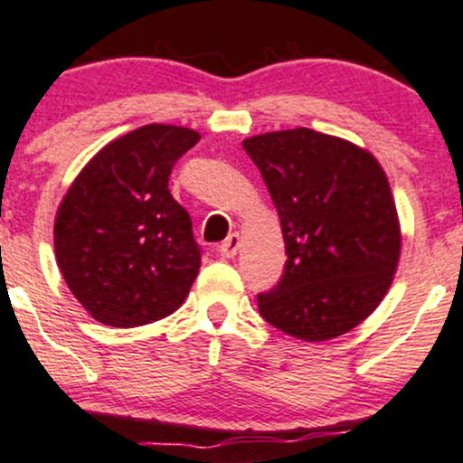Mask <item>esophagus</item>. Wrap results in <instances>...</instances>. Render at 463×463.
Returning <instances> with one entry per match:
<instances>
[{
  "mask_svg": "<svg viewBox=\"0 0 463 463\" xmlns=\"http://www.w3.org/2000/svg\"><path fill=\"white\" fill-rule=\"evenodd\" d=\"M240 246H241L240 232H232V235H228L226 240L222 241L220 255H222L223 259H232V257L237 255V250H240Z\"/></svg>",
  "mask_w": 463,
  "mask_h": 463,
  "instance_id": "34e87169",
  "label": "esophagus"
}]
</instances>
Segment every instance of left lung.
I'll list each match as a JSON object with an SVG mask.
<instances>
[{"instance_id":"obj_1","label":"left lung","mask_w":463,"mask_h":463,"mask_svg":"<svg viewBox=\"0 0 463 463\" xmlns=\"http://www.w3.org/2000/svg\"><path fill=\"white\" fill-rule=\"evenodd\" d=\"M281 220L286 270L259 314L306 343L352 332L389 292L402 235L387 174L354 142L297 127L243 140Z\"/></svg>"}]
</instances>
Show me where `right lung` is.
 I'll return each instance as SVG.
<instances>
[{
    "mask_svg": "<svg viewBox=\"0 0 463 463\" xmlns=\"http://www.w3.org/2000/svg\"><path fill=\"white\" fill-rule=\"evenodd\" d=\"M197 140V131L177 125L129 131L91 157L61 200L54 255L94 321L138 327L189 297L202 259L169 175Z\"/></svg>",
    "mask_w": 463,
    "mask_h": 463,
    "instance_id": "obj_1",
    "label": "right lung"
}]
</instances>
